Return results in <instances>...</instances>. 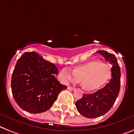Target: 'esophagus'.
Returning a JSON list of instances; mask_svg holds the SVG:
<instances>
[{"instance_id":"esophagus-1","label":"esophagus","mask_w":134,"mask_h":134,"mask_svg":"<svg viewBox=\"0 0 134 134\" xmlns=\"http://www.w3.org/2000/svg\"><path fill=\"white\" fill-rule=\"evenodd\" d=\"M67 89L69 90V91H74V90H75V88H74V87H72V86H67Z\"/></svg>"}]
</instances>
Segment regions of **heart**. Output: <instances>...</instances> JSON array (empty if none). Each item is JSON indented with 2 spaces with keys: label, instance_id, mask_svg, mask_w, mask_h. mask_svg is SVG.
Returning a JSON list of instances; mask_svg holds the SVG:
<instances>
[{
  "label": "heart",
  "instance_id": "heart-1",
  "mask_svg": "<svg viewBox=\"0 0 134 134\" xmlns=\"http://www.w3.org/2000/svg\"><path fill=\"white\" fill-rule=\"evenodd\" d=\"M110 65L99 60H93L77 66L72 71V75L66 69L60 71V76L65 82L80 81L82 88L87 91H93L103 86L111 76Z\"/></svg>",
  "mask_w": 134,
  "mask_h": 134
}]
</instances>
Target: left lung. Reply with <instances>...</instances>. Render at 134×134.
Masks as SVG:
<instances>
[{
	"instance_id": "left-lung-1",
	"label": "left lung",
	"mask_w": 134,
	"mask_h": 134,
	"mask_svg": "<svg viewBox=\"0 0 134 134\" xmlns=\"http://www.w3.org/2000/svg\"><path fill=\"white\" fill-rule=\"evenodd\" d=\"M97 52L112 65V77L103 88L92 94H84L82 97L76 102V108L80 114L89 119L101 116L110 110L119 95L121 85V69L115 56L105 50H99Z\"/></svg>"
}]
</instances>
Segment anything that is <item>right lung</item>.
<instances>
[{"label":"right lung","instance_id":"right-lung-1","mask_svg":"<svg viewBox=\"0 0 134 134\" xmlns=\"http://www.w3.org/2000/svg\"><path fill=\"white\" fill-rule=\"evenodd\" d=\"M58 74L56 65L37 53H24L17 61L12 77V94L18 105L33 114L48 110L58 93L67 88L55 77Z\"/></svg>","mask_w":134,"mask_h":134}]
</instances>
